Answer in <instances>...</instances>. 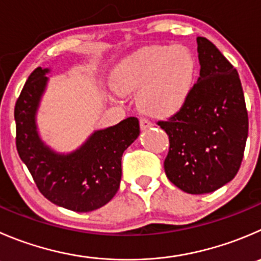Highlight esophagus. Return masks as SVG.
Masks as SVG:
<instances>
[{"label":"esophagus","mask_w":261,"mask_h":261,"mask_svg":"<svg viewBox=\"0 0 261 261\" xmlns=\"http://www.w3.org/2000/svg\"><path fill=\"white\" fill-rule=\"evenodd\" d=\"M151 126V122L149 120H146V118H140V128L141 130H146V128H149Z\"/></svg>","instance_id":"34e87169"}]
</instances>
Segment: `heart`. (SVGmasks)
Segmentation results:
<instances>
[{
    "instance_id": "heart-1",
    "label": "heart",
    "mask_w": 261,
    "mask_h": 261,
    "mask_svg": "<svg viewBox=\"0 0 261 261\" xmlns=\"http://www.w3.org/2000/svg\"><path fill=\"white\" fill-rule=\"evenodd\" d=\"M196 72L191 50L181 44L151 45L121 61L113 72L120 94L139 92L138 106L153 117H171L185 106Z\"/></svg>"
}]
</instances>
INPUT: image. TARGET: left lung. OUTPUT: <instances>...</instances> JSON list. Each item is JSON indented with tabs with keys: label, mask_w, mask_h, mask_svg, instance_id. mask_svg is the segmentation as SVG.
Returning a JSON list of instances; mask_svg holds the SVG:
<instances>
[{
	"label": "left lung",
	"mask_w": 261,
	"mask_h": 261,
	"mask_svg": "<svg viewBox=\"0 0 261 261\" xmlns=\"http://www.w3.org/2000/svg\"><path fill=\"white\" fill-rule=\"evenodd\" d=\"M200 76L184 107L159 121L169 138L164 171L187 194L213 192L239 172L249 133L236 69L206 38L198 37Z\"/></svg>",
	"instance_id": "8db88e82"
}]
</instances>
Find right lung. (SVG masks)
I'll list each match as a JSON object with an SVG mask.
<instances>
[{"label": "right lung", "mask_w": 261, "mask_h": 261, "mask_svg": "<svg viewBox=\"0 0 261 261\" xmlns=\"http://www.w3.org/2000/svg\"><path fill=\"white\" fill-rule=\"evenodd\" d=\"M49 69L30 74L15 105L16 148L35 185L50 203L87 213L106 205L120 187L122 154L140 134L136 117L95 130L71 153H58L42 140L37 113Z\"/></svg>", "instance_id": "add662e5"}]
</instances>
